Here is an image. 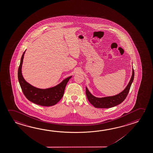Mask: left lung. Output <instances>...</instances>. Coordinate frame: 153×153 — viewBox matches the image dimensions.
<instances>
[{"label":"left lung","instance_id":"1","mask_svg":"<svg viewBox=\"0 0 153 153\" xmlns=\"http://www.w3.org/2000/svg\"><path fill=\"white\" fill-rule=\"evenodd\" d=\"M134 77V71L132 69V75L131 78L128 84V86L125 89L119 93L117 95L112 97H108L105 98H98L92 95L88 88H86V94L88 98V100L95 108H109L113 107L114 106L120 104L126 98L129 91L130 89Z\"/></svg>","mask_w":153,"mask_h":153}]
</instances>
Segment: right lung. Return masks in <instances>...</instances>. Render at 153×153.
Segmentation results:
<instances>
[{"label":"right lung","instance_id":"1","mask_svg":"<svg viewBox=\"0 0 153 153\" xmlns=\"http://www.w3.org/2000/svg\"><path fill=\"white\" fill-rule=\"evenodd\" d=\"M25 52V51L22 55L18 69V79L24 95L29 100L38 105L47 107L55 105L62 98L65 86L71 76L67 78L60 84L53 88L40 89L33 87L24 79L21 73L23 59Z\"/></svg>","mask_w":153,"mask_h":153}]
</instances>
